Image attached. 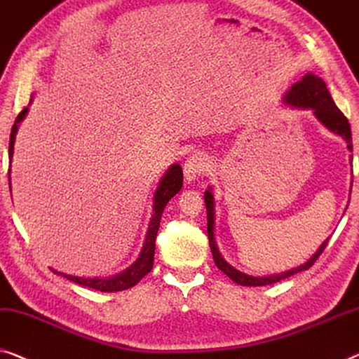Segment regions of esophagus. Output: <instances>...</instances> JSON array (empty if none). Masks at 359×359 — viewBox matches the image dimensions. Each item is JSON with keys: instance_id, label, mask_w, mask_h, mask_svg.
Listing matches in <instances>:
<instances>
[{"instance_id": "esophagus-1", "label": "esophagus", "mask_w": 359, "mask_h": 359, "mask_svg": "<svg viewBox=\"0 0 359 359\" xmlns=\"http://www.w3.org/2000/svg\"><path fill=\"white\" fill-rule=\"evenodd\" d=\"M205 165H206L205 156H201V154L190 156V158L187 159L185 164H184V177H185V180L189 182V184H190V182H194L201 174V170L205 169Z\"/></svg>"}]
</instances>
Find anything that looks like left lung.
I'll list each match as a JSON object with an SVG mask.
<instances>
[{
    "instance_id": "1",
    "label": "left lung",
    "mask_w": 359,
    "mask_h": 359,
    "mask_svg": "<svg viewBox=\"0 0 359 359\" xmlns=\"http://www.w3.org/2000/svg\"><path fill=\"white\" fill-rule=\"evenodd\" d=\"M283 102L290 105L292 109H302V110H312L314 112V117L319 120V122L324 125L327 130H330L332 133L341 136L343 140L346 141V148L353 151V143H351V128L350 123H348V118L340 112V109L337 107L335 102H333L332 95L327 89L324 79L316 76L314 73H306L299 81H296L294 84L291 86L290 89L286 90L285 97H283ZM351 194V190H350ZM205 205H206V218H208V239H210V249L211 254H213L215 264L218 269L223 271L224 275H228L229 278L237 283V285L242 286H265V285H273V283H278L281 280L287 278V276H292L299 271H304L311 269L314 265V262L319 259V255L324 252L327 242L329 239L322 242V245L316 250V254L311 257L306 264H302L296 269H291L287 271H283V273L276 275H269V276H252L247 275L244 271L237 270L231 264L224 260V257L219 254L218 245H216L215 241V196L211 187L205 191Z\"/></svg>"
}]
</instances>
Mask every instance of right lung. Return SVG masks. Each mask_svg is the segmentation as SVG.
Instances as JSON below:
<instances>
[{
	"label": "right lung",
	"instance_id": "add662e5",
	"mask_svg": "<svg viewBox=\"0 0 359 359\" xmlns=\"http://www.w3.org/2000/svg\"><path fill=\"white\" fill-rule=\"evenodd\" d=\"M29 112V107L22 110L21 114L18 115V118L14 120V125L11 128V136H9V190H11V161L14 154V141H16V133L19 128V123L22 122L24 117H26ZM182 180H184V174H182V168L179 164H172L170 168L165 170L163 179L159 180L158 189L154 191V203H153V216H151L149 228L146 232L143 247H141V252L133 264H131L127 270H123L122 273L109 276V278H84V276H74V275H67L63 271L53 270V273H57L63 278H67L73 283H78L81 286L93 287L95 291L102 292H115V291H123L128 290V287L135 286L144 275H148L151 269H153L154 264V249H156V234H158L161 216H163V211L168 205V201L172 198L175 194H179L182 189Z\"/></svg>",
	"mask_w": 359,
	"mask_h": 359
}]
</instances>
